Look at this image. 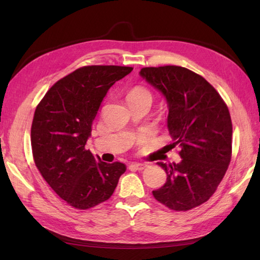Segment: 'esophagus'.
Segmentation results:
<instances>
[{"label":"esophagus","mask_w":260,"mask_h":260,"mask_svg":"<svg viewBox=\"0 0 260 260\" xmlns=\"http://www.w3.org/2000/svg\"><path fill=\"white\" fill-rule=\"evenodd\" d=\"M145 167H146V164H144V163H132L131 164V168L132 169L139 170V171H142Z\"/></svg>","instance_id":"34e87169"}]
</instances>
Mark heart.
I'll list each match as a JSON object with an SVG mask.
<instances>
[{"label":"heart","instance_id":"b5f03b06","mask_svg":"<svg viewBox=\"0 0 260 260\" xmlns=\"http://www.w3.org/2000/svg\"><path fill=\"white\" fill-rule=\"evenodd\" d=\"M139 97H148V98H152L151 97V93L148 92L144 88H141V87H137L135 89L129 93L128 99L131 98H139Z\"/></svg>","mask_w":260,"mask_h":260}]
</instances>
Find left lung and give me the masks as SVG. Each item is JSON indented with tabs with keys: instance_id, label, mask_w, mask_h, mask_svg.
Listing matches in <instances>:
<instances>
[{
	"instance_id": "8db88e82",
	"label": "left lung",
	"mask_w": 260,
	"mask_h": 260,
	"mask_svg": "<svg viewBox=\"0 0 260 260\" xmlns=\"http://www.w3.org/2000/svg\"><path fill=\"white\" fill-rule=\"evenodd\" d=\"M140 76L164 96L169 133L173 146L181 147L179 163L158 162L168 178L153 196L170 209L186 211L209 200L228 169L233 142L228 107L203 77L186 68L147 67Z\"/></svg>"
}]
</instances>
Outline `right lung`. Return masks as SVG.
<instances>
[{"label":"right lung","instance_id":"1","mask_svg":"<svg viewBox=\"0 0 260 260\" xmlns=\"http://www.w3.org/2000/svg\"><path fill=\"white\" fill-rule=\"evenodd\" d=\"M133 70L119 66H88L57 81L36 109L31 127L35 163L43 179L77 209L108 200L125 164H112L86 148L91 125L109 88Z\"/></svg>","mask_w":260,"mask_h":260}]
</instances>
